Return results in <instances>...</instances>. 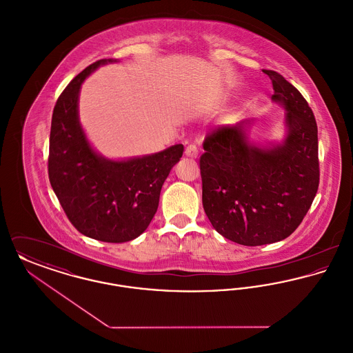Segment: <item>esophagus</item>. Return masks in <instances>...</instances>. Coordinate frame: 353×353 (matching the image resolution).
Masks as SVG:
<instances>
[{"label": "esophagus", "instance_id": "1", "mask_svg": "<svg viewBox=\"0 0 353 353\" xmlns=\"http://www.w3.org/2000/svg\"><path fill=\"white\" fill-rule=\"evenodd\" d=\"M185 154H186L188 157H197L199 148H197L194 144H189V145L185 148Z\"/></svg>", "mask_w": 353, "mask_h": 353}]
</instances>
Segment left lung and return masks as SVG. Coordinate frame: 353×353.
<instances>
[{"label":"left lung","mask_w":353,"mask_h":353,"mask_svg":"<svg viewBox=\"0 0 353 353\" xmlns=\"http://www.w3.org/2000/svg\"><path fill=\"white\" fill-rule=\"evenodd\" d=\"M272 101L287 111L282 145L256 148L242 121L206 134L200 157L203 210L219 234L245 246L282 241L301 225L319 186L318 125L302 94L272 70Z\"/></svg>","instance_id":"1"}]
</instances>
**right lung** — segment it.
Segmentation results:
<instances>
[{
	"instance_id": "1",
	"label": "right lung",
	"mask_w": 353,
	"mask_h": 353,
	"mask_svg": "<svg viewBox=\"0 0 353 353\" xmlns=\"http://www.w3.org/2000/svg\"><path fill=\"white\" fill-rule=\"evenodd\" d=\"M84 68L63 90L51 119L49 180L70 222L90 238L120 243L141 234L157 210L161 186L184 145L124 161L90 147L78 119L81 84L101 65Z\"/></svg>"
}]
</instances>
